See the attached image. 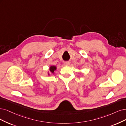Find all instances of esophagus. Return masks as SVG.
Here are the masks:
<instances>
[{"mask_svg": "<svg viewBox=\"0 0 126 126\" xmlns=\"http://www.w3.org/2000/svg\"><path fill=\"white\" fill-rule=\"evenodd\" d=\"M64 65L65 66H69V65H70V63H69V62H65L64 63Z\"/></svg>", "mask_w": 126, "mask_h": 126, "instance_id": "esophagus-1", "label": "esophagus"}]
</instances>
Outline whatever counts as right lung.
<instances>
[{
	"label": "right lung",
	"mask_w": 126,
	"mask_h": 126,
	"mask_svg": "<svg viewBox=\"0 0 126 126\" xmlns=\"http://www.w3.org/2000/svg\"><path fill=\"white\" fill-rule=\"evenodd\" d=\"M57 68V67L56 66L51 65L49 67V71L48 72V75H49V76L51 75H51H52V74H54L55 71H56Z\"/></svg>",
	"instance_id": "obj_1"
}]
</instances>
